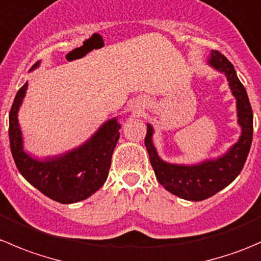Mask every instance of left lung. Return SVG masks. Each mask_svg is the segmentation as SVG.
<instances>
[{
    "instance_id": "obj_1",
    "label": "left lung",
    "mask_w": 261,
    "mask_h": 261,
    "mask_svg": "<svg viewBox=\"0 0 261 261\" xmlns=\"http://www.w3.org/2000/svg\"><path fill=\"white\" fill-rule=\"evenodd\" d=\"M210 64L227 77L228 84L238 102V116L243 133L240 140L227 154L217 160H207L198 165H174L163 162L152 145V127L147 125L145 146L156 179L165 189L188 201H202L227 187L243 170L252 141V110L246 89L236 75L230 60L218 50H212Z\"/></svg>"
}]
</instances>
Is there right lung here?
<instances>
[{
    "label": "right lung",
    "mask_w": 261,
    "mask_h": 261,
    "mask_svg": "<svg viewBox=\"0 0 261 261\" xmlns=\"http://www.w3.org/2000/svg\"><path fill=\"white\" fill-rule=\"evenodd\" d=\"M36 67L38 63L31 67V70ZM26 88L28 83L18 89L9 116L10 147L18 172L31 186L59 203H74L88 198L109 177L121 125L112 118L78 149L44 162L33 159L22 150V138L17 123V111Z\"/></svg>",
    "instance_id": "1"
}]
</instances>
